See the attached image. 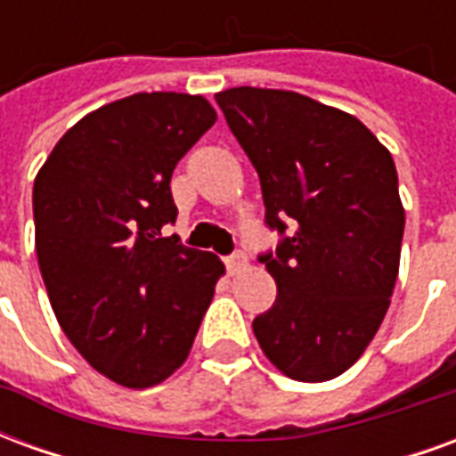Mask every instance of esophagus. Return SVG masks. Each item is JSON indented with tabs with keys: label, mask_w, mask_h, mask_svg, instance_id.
<instances>
[{
	"label": "esophagus",
	"mask_w": 456,
	"mask_h": 456,
	"mask_svg": "<svg viewBox=\"0 0 456 456\" xmlns=\"http://www.w3.org/2000/svg\"><path fill=\"white\" fill-rule=\"evenodd\" d=\"M224 264H227V271L234 276V273H239L241 268L247 266V254H241V251H234L232 256L224 258Z\"/></svg>",
	"instance_id": "esophagus-1"
}]
</instances>
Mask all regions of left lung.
Segmentation results:
<instances>
[{
    "label": "left lung",
    "mask_w": 456,
    "mask_h": 456,
    "mask_svg": "<svg viewBox=\"0 0 456 456\" xmlns=\"http://www.w3.org/2000/svg\"><path fill=\"white\" fill-rule=\"evenodd\" d=\"M215 100L281 234L276 251L258 256L278 296L254 335L290 379H337L391 305L405 227L395 163L356 117L305 94L232 87Z\"/></svg>",
    "instance_id": "left-lung-1"
}]
</instances>
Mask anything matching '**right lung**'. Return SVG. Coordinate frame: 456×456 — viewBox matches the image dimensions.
I'll return each instance as SVG.
<instances>
[{
  "instance_id": "add662e5",
  "label": "right lung",
  "mask_w": 456,
  "mask_h": 456,
  "mask_svg": "<svg viewBox=\"0 0 456 456\" xmlns=\"http://www.w3.org/2000/svg\"><path fill=\"white\" fill-rule=\"evenodd\" d=\"M217 121L200 94L139 93L65 131L34 183L36 254L58 322L90 366L126 388L188 359L224 266L163 237L170 175Z\"/></svg>"
}]
</instances>
